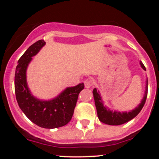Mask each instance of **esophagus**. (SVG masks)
Listing matches in <instances>:
<instances>
[{"instance_id": "1", "label": "esophagus", "mask_w": 159, "mask_h": 159, "mask_svg": "<svg viewBox=\"0 0 159 159\" xmlns=\"http://www.w3.org/2000/svg\"><path fill=\"white\" fill-rule=\"evenodd\" d=\"M93 84H94L93 80L90 78H87V79L84 81V85H85L86 88H90L91 86L93 85Z\"/></svg>"}]
</instances>
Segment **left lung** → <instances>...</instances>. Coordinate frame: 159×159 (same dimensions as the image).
Wrapping results in <instances>:
<instances>
[{
    "mask_svg": "<svg viewBox=\"0 0 159 159\" xmlns=\"http://www.w3.org/2000/svg\"><path fill=\"white\" fill-rule=\"evenodd\" d=\"M140 66H141V67L144 70H146L145 66H144L143 63L141 61H140ZM147 92H148V82H147V86H146L145 95H144V97L143 100H142L141 103L139 105V106L136 107L134 110L130 111L129 113H120L116 112V111L112 112L110 110H107L106 107H104L101 97H100V95L98 94V92L95 88L93 93L95 104H96L98 119H99L100 121L102 122V123L111 125H122V124H124L127 123V122L130 121L133 118L135 117L137 115L139 114L141 109L143 108L144 104L146 102V100H147Z\"/></svg>",
    "mask_w": 159,
    "mask_h": 159,
    "instance_id": "obj_1",
    "label": "left lung"
}]
</instances>
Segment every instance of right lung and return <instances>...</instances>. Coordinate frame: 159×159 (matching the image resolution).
Here are the masks:
<instances>
[{
    "label": "right lung",
    "mask_w": 159,
    "mask_h": 159,
    "mask_svg": "<svg viewBox=\"0 0 159 159\" xmlns=\"http://www.w3.org/2000/svg\"><path fill=\"white\" fill-rule=\"evenodd\" d=\"M45 44L44 40H38L19 58L15 73V93L19 107L30 121L39 127L55 129L66 125L72 119L78 95L84 84L68 87L56 98L48 102L40 101L30 94L27 85L26 69L32 57Z\"/></svg>",
    "instance_id": "right-lung-1"
}]
</instances>
